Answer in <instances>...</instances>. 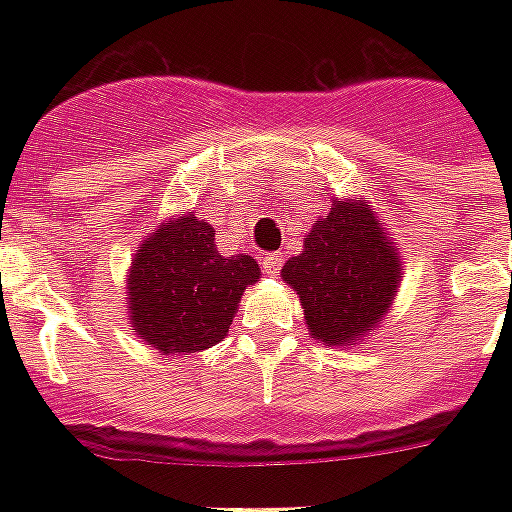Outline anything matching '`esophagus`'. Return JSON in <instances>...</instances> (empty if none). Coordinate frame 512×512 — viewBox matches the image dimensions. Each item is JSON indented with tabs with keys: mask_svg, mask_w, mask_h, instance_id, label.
Masks as SVG:
<instances>
[{
	"mask_svg": "<svg viewBox=\"0 0 512 512\" xmlns=\"http://www.w3.org/2000/svg\"><path fill=\"white\" fill-rule=\"evenodd\" d=\"M263 271L268 273V276H279V271H281V255H279V252H271V255L263 257Z\"/></svg>",
	"mask_w": 512,
	"mask_h": 512,
	"instance_id": "34e87169",
	"label": "esophagus"
}]
</instances>
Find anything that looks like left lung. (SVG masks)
<instances>
[{
  "instance_id": "left-lung-1",
  "label": "left lung",
  "mask_w": 512,
  "mask_h": 512,
  "mask_svg": "<svg viewBox=\"0 0 512 512\" xmlns=\"http://www.w3.org/2000/svg\"><path fill=\"white\" fill-rule=\"evenodd\" d=\"M281 279L303 305L308 335L329 348H356L374 335L404 279L393 233L366 199H332L289 257Z\"/></svg>"
}]
</instances>
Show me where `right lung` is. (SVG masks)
Wrapping results in <instances>:
<instances>
[{
  "label": "right lung",
  "mask_w": 512,
  "mask_h": 512,
  "mask_svg": "<svg viewBox=\"0 0 512 512\" xmlns=\"http://www.w3.org/2000/svg\"><path fill=\"white\" fill-rule=\"evenodd\" d=\"M249 255L223 257L215 228L191 212L148 233L127 271V316L159 356H188L223 340L241 295L260 281Z\"/></svg>",
  "instance_id": "obj_1"
}]
</instances>
